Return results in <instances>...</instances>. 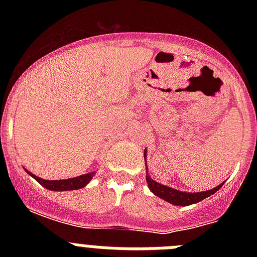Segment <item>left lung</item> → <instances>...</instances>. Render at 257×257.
Instances as JSON below:
<instances>
[{"mask_svg": "<svg viewBox=\"0 0 257 257\" xmlns=\"http://www.w3.org/2000/svg\"><path fill=\"white\" fill-rule=\"evenodd\" d=\"M145 157H147V151L144 153V158ZM147 183H148V187L152 190V193H154V196L160 197V198L165 199L166 202H169V203L175 206H189L193 205V203H197V202H201L202 199L212 196L213 193H216L222 187V184H220L219 187L213 188L211 190H206V192H180V190H176L174 188L167 187V185H162V184L157 183L148 175H147Z\"/></svg>", "mask_w": 257, "mask_h": 257, "instance_id": "1", "label": "left lung"}]
</instances>
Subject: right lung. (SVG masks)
Returning a JSON list of instances; mask_svg holds the SVG:
<instances>
[{"mask_svg": "<svg viewBox=\"0 0 257 257\" xmlns=\"http://www.w3.org/2000/svg\"><path fill=\"white\" fill-rule=\"evenodd\" d=\"M27 171V170H26ZM29 175H31L32 178L37 180L38 183L45 187L46 189L50 190H76V189H81V188L86 187L90 180L92 179V176L95 175V172H90V174H85L81 175V176H77V178H72V179H65V180H44V179L38 178L36 175H33L32 172L27 171Z\"/></svg>", "mask_w": 257, "mask_h": 257, "instance_id": "obj_1", "label": "right lung"}]
</instances>
